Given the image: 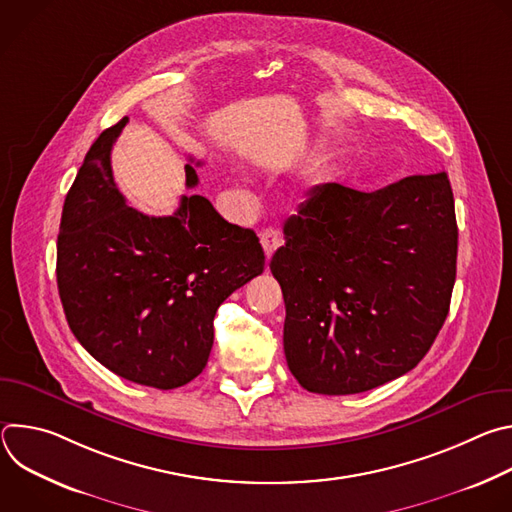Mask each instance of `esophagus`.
I'll list each match as a JSON object with an SVG mask.
<instances>
[{
    "mask_svg": "<svg viewBox=\"0 0 512 512\" xmlns=\"http://www.w3.org/2000/svg\"><path fill=\"white\" fill-rule=\"evenodd\" d=\"M259 241L263 245V251H265V257L271 259V255L275 253V249L281 245V237H279V231L275 229H265L261 235H259Z\"/></svg>",
    "mask_w": 512,
    "mask_h": 512,
    "instance_id": "esophagus-1",
    "label": "esophagus"
}]
</instances>
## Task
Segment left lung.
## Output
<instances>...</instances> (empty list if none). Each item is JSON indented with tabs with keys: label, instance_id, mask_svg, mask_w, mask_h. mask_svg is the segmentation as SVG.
Returning <instances> with one entry per match:
<instances>
[{
	"label": "left lung",
	"instance_id": "1",
	"mask_svg": "<svg viewBox=\"0 0 512 512\" xmlns=\"http://www.w3.org/2000/svg\"><path fill=\"white\" fill-rule=\"evenodd\" d=\"M269 263L287 367L310 393L354 395L409 373L450 312L458 225L446 172L375 192L312 188Z\"/></svg>",
	"mask_w": 512,
	"mask_h": 512
}]
</instances>
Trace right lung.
Listing matches in <instances>:
<instances>
[{"mask_svg":"<svg viewBox=\"0 0 512 512\" xmlns=\"http://www.w3.org/2000/svg\"><path fill=\"white\" fill-rule=\"evenodd\" d=\"M127 121L97 137L66 194L56 281L83 348L115 375L166 391L202 373L218 306L263 273L265 253L251 229L227 223L204 196L184 194L172 216L127 206L111 170ZM200 164L184 166L188 188Z\"/></svg>","mask_w":512,"mask_h":512,"instance_id":"obj_1","label":"right lung"}]
</instances>
